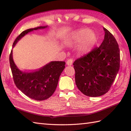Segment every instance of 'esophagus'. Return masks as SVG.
<instances>
[{"mask_svg": "<svg viewBox=\"0 0 131 131\" xmlns=\"http://www.w3.org/2000/svg\"><path fill=\"white\" fill-rule=\"evenodd\" d=\"M73 63V59H69L67 61V64L68 66H72Z\"/></svg>", "mask_w": 131, "mask_h": 131, "instance_id": "34e87169", "label": "esophagus"}]
</instances>
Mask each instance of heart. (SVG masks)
<instances>
[{
    "label": "heart",
    "mask_w": 131,
    "mask_h": 131,
    "mask_svg": "<svg viewBox=\"0 0 131 131\" xmlns=\"http://www.w3.org/2000/svg\"><path fill=\"white\" fill-rule=\"evenodd\" d=\"M72 39L77 43L83 41L80 47V51L83 54H87L90 52L97 40L96 35L89 29H83L76 31L73 34Z\"/></svg>",
    "instance_id": "heart-1"
}]
</instances>
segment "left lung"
Here are the masks:
<instances>
[{
  "mask_svg": "<svg viewBox=\"0 0 131 131\" xmlns=\"http://www.w3.org/2000/svg\"><path fill=\"white\" fill-rule=\"evenodd\" d=\"M101 46L73 63L77 87L84 95L99 97L110 90L120 66V52L115 38L103 28Z\"/></svg>",
  "mask_w": 131,
  "mask_h": 131,
  "instance_id": "obj_1",
  "label": "left lung"
}]
</instances>
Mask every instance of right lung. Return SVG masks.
<instances>
[{"instance_id": "obj_1", "label": "right lung", "mask_w": 131, "mask_h": 131, "mask_svg": "<svg viewBox=\"0 0 131 131\" xmlns=\"http://www.w3.org/2000/svg\"><path fill=\"white\" fill-rule=\"evenodd\" d=\"M47 28L40 26L30 28L21 32L13 44V48L19 40L29 32ZM9 63L14 83L23 93L37 101L46 100L55 92L59 76L65 68V62L53 61L47 64L37 71L26 72L19 69L13 59L12 50L9 56Z\"/></svg>"}]
</instances>
